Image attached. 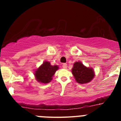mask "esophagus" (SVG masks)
<instances>
[{"mask_svg":"<svg viewBox=\"0 0 121 121\" xmlns=\"http://www.w3.org/2000/svg\"><path fill=\"white\" fill-rule=\"evenodd\" d=\"M62 67L64 69H67V64H62Z\"/></svg>","mask_w":121,"mask_h":121,"instance_id":"1","label":"esophagus"}]
</instances>
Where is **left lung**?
Returning a JSON list of instances; mask_svg holds the SVG:
<instances>
[{
  "label": "left lung",
  "mask_w": 121,
  "mask_h": 121,
  "mask_svg": "<svg viewBox=\"0 0 121 121\" xmlns=\"http://www.w3.org/2000/svg\"><path fill=\"white\" fill-rule=\"evenodd\" d=\"M72 73L76 82L81 84L88 83L95 76L93 68L85 67L81 62H76L74 64Z\"/></svg>",
  "instance_id": "8db88e82"
}]
</instances>
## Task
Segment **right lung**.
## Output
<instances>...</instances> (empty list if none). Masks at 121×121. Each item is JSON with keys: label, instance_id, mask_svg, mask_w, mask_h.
<instances>
[{"label": "right lung", "instance_id": "add662e5", "mask_svg": "<svg viewBox=\"0 0 121 121\" xmlns=\"http://www.w3.org/2000/svg\"><path fill=\"white\" fill-rule=\"evenodd\" d=\"M57 65H51L49 62L45 61L35 71V76L37 81L43 84H47L51 82L56 71L58 70Z\"/></svg>", "mask_w": 121, "mask_h": 121}]
</instances>
